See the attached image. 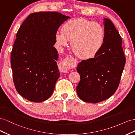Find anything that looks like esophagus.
Segmentation results:
<instances>
[{
    "mask_svg": "<svg viewBox=\"0 0 135 135\" xmlns=\"http://www.w3.org/2000/svg\"><path fill=\"white\" fill-rule=\"evenodd\" d=\"M60 71L64 73V74H67V73H68L69 71H70V70H68V68H67L66 65H65V63L61 65V67H60Z\"/></svg>",
    "mask_w": 135,
    "mask_h": 135,
    "instance_id": "esophagus-1",
    "label": "esophagus"
}]
</instances>
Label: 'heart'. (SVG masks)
Masks as SVG:
<instances>
[{
  "label": "heart",
  "mask_w": 135,
  "mask_h": 135,
  "mask_svg": "<svg viewBox=\"0 0 135 135\" xmlns=\"http://www.w3.org/2000/svg\"><path fill=\"white\" fill-rule=\"evenodd\" d=\"M105 39L102 26L82 17L67 21L62 26L61 32L55 34V40L59 46H67L68 41H71L73 51L84 59L93 58L97 55Z\"/></svg>",
  "instance_id": "heart-1"
}]
</instances>
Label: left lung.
I'll use <instances>...</instances> for the list:
<instances>
[{
  "label": "left lung",
  "instance_id": "obj_1",
  "mask_svg": "<svg viewBox=\"0 0 135 135\" xmlns=\"http://www.w3.org/2000/svg\"><path fill=\"white\" fill-rule=\"evenodd\" d=\"M104 20L105 39L101 50L93 58L82 60L77 67L80 81L76 91L84 102L97 103L113 95L126 64L120 34L112 21Z\"/></svg>",
  "mask_w": 135,
  "mask_h": 135
}]
</instances>
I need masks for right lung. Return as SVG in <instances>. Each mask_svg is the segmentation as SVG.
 I'll return each mask as SVG.
<instances>
[{
  "mask_svg": "<svg viewBox=\"0 0 135 135\" xmlns=\"http://www.w3.org/2000/svg\"><path fill=\"white\" fill-rule=\"evenodd\" d=\"M70 18L57 12L33 13L18 30L11 55L13 80L18 93L30 101H44L53 93L60 75L55 34Z\"/></svg>",
  "mask_w": 135,
  "mask_h": 135,
  "instance_id": "right-lung-1",
  "label": "right lung"
}]
</instances>
